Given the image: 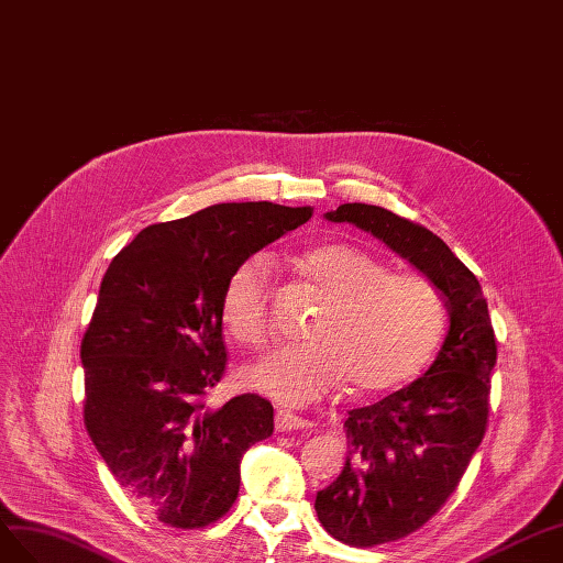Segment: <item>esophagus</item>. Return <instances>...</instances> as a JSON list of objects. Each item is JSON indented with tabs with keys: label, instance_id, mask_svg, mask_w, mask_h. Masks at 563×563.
<instances>
[{
	"label": "esophagus",
	"instance_id": "obj_1",
	"mask_svg": "<svg viewBox=\"0 0 563 563\" xmlns=\"http://www.w3.org/2000/svg\"><path fill=\"white\" fill-rule=\"evenodd\" d=\"M313 424L309 420H303L299 415L292 412H278L276 415V429L278 431H309Z\"/></svg>",
	"mask_w": 563,
	"mask_h": 563
}]
</instances>
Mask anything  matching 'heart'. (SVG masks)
I'll use <instances>...</instances> for the list:
<instances>
[{"instance_id":"obj_1","label":"heart","mask_w":563,"mask_h":563,"mask_svg":"<svg viewBox=\"0 0 563 563\" xmlns=\"http://www.w3.org/2000/svg\"><path fill=\"white\" fill-rule=\"evenodd\" d=\"M295 266L320 309L303 328L307 342L252 367L254 387L290 406L311 404L344 379L353 391L377 394L404 387L437 356L448 311L429 278L391 273L344 243L301 252ZM268 309L271 262L252 254L223 283L221 320L240 344L260 351L271 342Z\"/></svg>"}]
</instances>
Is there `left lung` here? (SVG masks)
<instances>
[{
  "instance_id": "8db88e82",
  "label": "left lung",
  "mask_w": 563,
  "mask_h": 563,
  "mask_svg": "<svg viewBox=\"0 0 563 563\" xmlns=\"http://www.w3.org/2000/svg\"><path fill=\"white\" fill-rule=\"evenodd\" d=\"M325 217L387 243L439 287L451 311V330L422 377L349 410L346 464L316 495L332 538L375 548L415 533L455 493L486 437L497 344L476 276L439 235L377 205L346 202Z\"/></svg>"
}]
</instances>
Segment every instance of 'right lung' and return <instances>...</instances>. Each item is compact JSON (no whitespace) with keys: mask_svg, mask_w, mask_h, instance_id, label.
<instances>
[{"mask_svg":"<svg viewBox=\"0 0 563 563\" xmlns=\"http://www.w3.org/2000/svg\"><path fill=\"white\" fill-rule=\"evenodd\" d=\"M311 207L221 202L143 229L108 266L85 332V427L122 490L172 528H205L240 490V460L273 433V406L205 398L227 373L229 273Z\"/></svg>","mask_w":563,"mask_h":563,"instance_id":"1","label":"right lung"}]
</instances>
